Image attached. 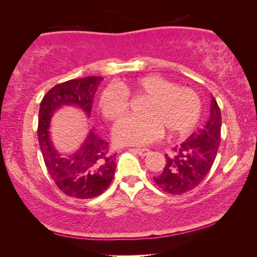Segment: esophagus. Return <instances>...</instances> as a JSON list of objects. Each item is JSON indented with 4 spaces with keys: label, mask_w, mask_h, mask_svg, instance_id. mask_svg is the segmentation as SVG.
I'll use <instances>...</instances> for the list:
<instances>
[{
    "label": "esophagus",
    "mask_w": 257,
    "mask_h": 257,
    "mask_svg": "<svg viewBox=\"0 0 257 257\" xmlns=\"http://www.w3.org/2000/svg\"><path fill=\"white\" fill-rule=\"evenodd\" d=\"M134 151L141 156H146V155H149L151 153V151L146 150V149H134Z\"/></svg>",
    "instance_id": "esophagus-1"
}]
</instances>
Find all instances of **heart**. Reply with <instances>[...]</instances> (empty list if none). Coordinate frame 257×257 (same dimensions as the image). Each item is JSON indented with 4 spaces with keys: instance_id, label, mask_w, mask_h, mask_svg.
<instances>
[{
    "instance_id": "heart-1",
    "label": "heart",
    "mask_w": 257,
    "mask_h": 257,
    "mask_svg": "<svg viewBox=\"0 0 257 257\" xmlns=\"http://www.w3.org/2000/svg\"><path fill=\"white\" fill-rule=\"evenodd\" d=\"M129 95L146 96L141 115H129L115 124L113 137L116 144L144 146L163 136L184 135L197 124L202 113L199 95L188 87L158 75L139 78L130 84H110L98 96L99 110L110 121L120 119L129 108Z\"/></svg>"
}]
</instances>
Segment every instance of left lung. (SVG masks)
Wrapping results in <instances>:
<instances>
[{"mask_svg":"<svg viewBox=\"0 0 257 257\" xmlns=\"http://www.w3.org/2000/svg\"><path fill=\"white\" fill-rule=\"evenodd\" d=\"M220 107L211 99V113L207 122L193 133L181 144L165 154L163 171L154 177L155 184L165 193L180 195L197 187L210 172L221 142Z\"/></svg>","mask_w":257,"mask_h":257,"instance_id":"1","label":"left lung"}]
</instances>
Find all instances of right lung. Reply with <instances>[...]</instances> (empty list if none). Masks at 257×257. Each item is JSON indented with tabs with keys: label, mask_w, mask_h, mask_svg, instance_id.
Here are the masks:
<instances>
[{
	"label": "right lung",
	"mask_w": 257,
	"mask_h": 257,
	"mask_svg": "<svg viewBox=\"0 0 257 257\" xmlns=\"http://www.w3.org/2000/svg\"><path fill=\"white\" fill-rule=\"evenodd\" d=\"M102 80V77L92 76L64 81L52 87L41 102L37 134L43 158L55 185L70 197L87 199L101 195L114 176L116 154L90 129L80 149L62 158L50 138L51 118L64 105H76L89 118L94 95Z\"/></svg>",
	"instance_id": "obj_1"
}]
</instances>
